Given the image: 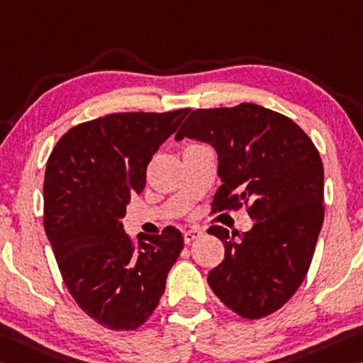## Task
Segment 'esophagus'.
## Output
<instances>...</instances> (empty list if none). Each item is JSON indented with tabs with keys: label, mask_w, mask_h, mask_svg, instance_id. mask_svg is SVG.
I'll list each match as a JSON object with an SVG mask.
<instances>
[{
	"label": "esophagus",
	"mask_w": 363,
	"mask_h": 363,
	"mask_svg": "<svg viewBox=\"0 0 363 363\" xmlns=\"http://www.w3.org/2000/svg\"><path fill=\"white\" fill-rule=\"evenodd\" d=\"M202 231H200V229H189V231H186L184 233V242L186 244H191V242H194L195 239H199V238H202Z\"/></svg>",
	"instance_id": "esophagus-1"
}]
</instances>
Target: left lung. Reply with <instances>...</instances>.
<instances>
[{"mask_svg": "<svg viewBox=\"0 0 363 363\" xmlns=\"http://www.w3.org/2000/svg\"><path fill=\"white\" fill-rule=\"evenodd\" d=\"M218 153L221 186L211 211L249 206L254 228L239 242L228 229L208 233L224 244V260L208 273L218 298L240 316L257 320L281 308L302 284L323 224V163L294 121L272 109L240 103L195 109L177 130Z\"/></svg>", "mask_w": 363, "mask_h": 363, "instance_id": "1", "label": "left lung"}]
</instances>
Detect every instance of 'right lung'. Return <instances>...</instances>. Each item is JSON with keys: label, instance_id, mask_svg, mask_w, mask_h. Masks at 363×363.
Segmentation results:
<instances>
[{"label": "right lung", "instance_id": "add662e5", "mask_svg": "<svg viewBox=\"0 0 363 363\" xmlns=\"http://www.w3.org/2000/svg\"><path fill=\"white\" fill-rule=\"evenodd\" d=\"M189 111L108 114L69 129L48 158L45 233L74 301L109 330L145 323L184 249L172 226L140 233L135 247L121 218L130 194L145 187L153 155Z\"/></svg>", "mask_w": 363, "mask_h": 363}]
</instances>
